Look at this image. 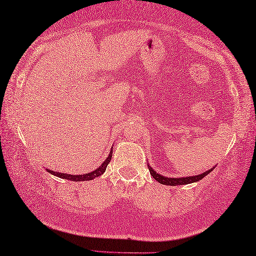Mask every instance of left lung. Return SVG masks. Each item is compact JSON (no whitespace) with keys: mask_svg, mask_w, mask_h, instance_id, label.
Listing matches in <instances>:
<instances>
[{"mask_svg":"<svg viewBox=\"0 0 256 256\" xmlns=\"http://www.w3.org/2000/svg\"><path fill=\"white\" fill-rule=\"evenodd\" d=\"M148 169L150 171V174L154 176V180H157L159 184H166V186H182V184H194V182H198L202 180L206 174H210V172L214 169V166L211 169L206 170V172H203L201 174H196V176H181V178H168V176H164L160 174H157V171L152 169V166H150L148 164Z\"/></svg>","mask_w":256,"mask_h":256,"instance_id":"8db88e82","label":"left lung"}]
</instances>
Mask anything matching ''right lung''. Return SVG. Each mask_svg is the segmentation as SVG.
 <instances>
[{
    "label": "right lung",
    "mask_w": 256,
    "mask_h": 256,
    "mask_svg": "<svg viewBox=\"0 0 256 256\" xmlns=\"http://www.w3.org/2000/svg\"><path fill=\"white\" fill-rule=\"evenodd\" d=\"M112 150H110V154H109L108 157L106 158V160L104 161V162L98 166V168L96 170H94L92 172H88V174H62V172H57V171H54V170H48V172H50V174H54L56 176H58V178H62V179H65V180H72V181H88V180H92L97 178V176H102L104 172L106 171V168L108 164L112 160Z\"/></svg>",
    "instance_id": "obj_1"
}]
</instances>
